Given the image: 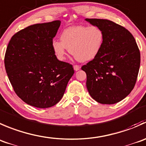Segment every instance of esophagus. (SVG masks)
<instances>
[{"label": "esophagus", "instance_id": "obj_1", "mask_svg": "<svg viewBox=\"0 0 146 146\" xmlns=\"http://www.w3.org/2000/svg\"><path fill=\"white\" fill-rule=\"evenodd\" d=\"M79 69H80V66L76 65V64L74 65V70L75 71H78V70H79Z\"/></svg>", "mask_w": 146, "mask_h": 146}]
</instances>
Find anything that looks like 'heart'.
Instances as JSON below:
<instances>
[{"label": "heart", "mask_w": 146, "mask_h": 146, "mask_svg": "<svg viewBox=\"0 0 146 146\" xmlns=\"http://www.w3.org/2000/svg\"><path fill=\"white\" fill-rule=\"evenodd\" d=\"M104 42V33L97 26L77 25L63 30L60 41L54 40L52 48L60 61L66 58L67 50L79 62H89L100 53Z\"/></svg>", "instance_id": "heart-1"}]
</instances>
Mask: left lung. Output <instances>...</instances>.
Instances as JSON below:
<instances>
[{"instance_id": "8db88e82", "label": "left lung", "mask_w": 146, "mask_h": 146, "mask_svg": "<svg viewBox=\"0 0 146 146\" xmlns=\"http://www.w3.org/2000/svg\"><path fill=\"white\" fill-rule=\"evenodd\" d=\"M104 33L99 55L82 70L86 74L90 96L103 104H113L126 97L136 82L141 54L135 38L127 29L106 19L86 18Z\"/></svg>"}]
</instances>
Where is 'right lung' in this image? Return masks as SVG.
I'll use <instances>...</instances> for the list:
<instances>
[{
    "label": "right lung",
    "instance_id": "add662e5",
    "mask_svg": "<svg viewBox=\"0 0 146 146\" xmlns=\"http://www.w3.org/2000/svg\"><path fill=\"white\" fill-rule=\"evenodd\" d=\"M61 21L28 26L10 40L4 59L15 94L27 104L45 109L58 103L74 73L72 65L56 57L52 42Z\"/></svg>",
    "mask_w": 146,
    "mask_h": 146
}]
</instances>
